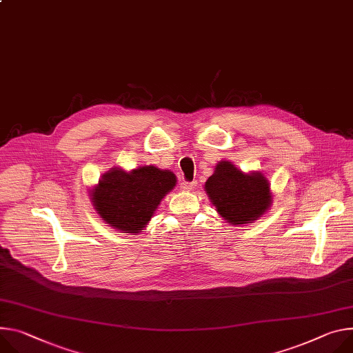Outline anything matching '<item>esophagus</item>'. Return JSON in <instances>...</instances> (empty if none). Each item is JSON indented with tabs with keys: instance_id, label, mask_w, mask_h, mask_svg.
<instances>
[{
	"instance_id": "34e87169",
	"label": "esophagus",
	"mask_w": 353,
	"mask_h": 353,
	"mask_svg": "<svg viewBox=\"0 0 353 353\" xmlns=\"http://www.w3.org/2000/svg\"><path fill=\"white\" fill-rule=\"evenodd\" d=\"M196 184H197V181H185V180H183L180 183V188L183 191H190V190H193L196 187Z\"/></svg>"
}]
</instances>
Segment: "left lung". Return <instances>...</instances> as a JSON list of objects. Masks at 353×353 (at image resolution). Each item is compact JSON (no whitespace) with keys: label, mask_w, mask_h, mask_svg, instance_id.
<instances>
[{"label":"left lung","mask_w":353,"mask_h":353,"mask_svg":"<svg viewBox=\"0 0 353 353\" xmlns=\"http://www.w3.org/2000/svg\"><path fill=\"white\" fill-rule=\"evenodd\" d=\"M219 215L234 225L250 223L270 205V188L262 173L243 174L231 162H219L205 183Z\"/></svg>","instance_id":"left-lung-1"}]
</instances>
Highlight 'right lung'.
<instances>
[{
  "label": "right lung",
  "mask_w": 353,
  "mask_h": 353,
  "mask_svg": "<svg viewBox=\"0 0 353 353\" xmlns=\"http://www.w3.org/2000/svg\"><path fill=\"white\" fill-rule=\"evenodd\" d=\"M176 185L169 170L143 166L131 173L112 169L91 191L92 204L100 216L125 234L141 232L154 210Z\"/></svg>",
  "instance_id": "obj_1"
}]
</instances>
